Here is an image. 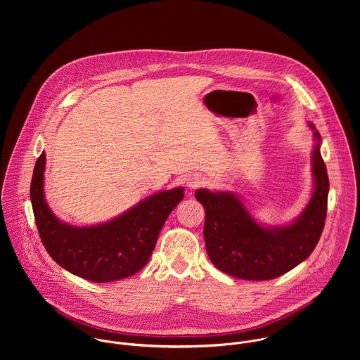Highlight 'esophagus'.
<instances>
[{
	"mask_svg": "<svg viewBox=\"0 0 360 360\" xmlns=\"http://www.w3.org/2000/svg\"><path fill=\"white\" fill-rule=\"evenodd\" d=\"M205 184V177L201 176V174H191L188 179H187V187L190 190H195V188H200Z\"/></svg>",
	"mask_w": 360,
	"mask_h": 360,
	"instance_id": "obj_1",
	"label": "esophagus"
}]
</instances>
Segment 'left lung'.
<instances>
[{"instance_id": "1", "label": "left lung", "mask_w": 360, "mask_h": 360, "mask_svg": "<svg viewBox=\"0 0 360 360\" xmlns=\"http://www.w3.org/2000/svg\"><path fill=\"white\" fill-rule=\"evenodd\" d=\"M309 126L314 129L311 123ZM313 136V194L304 212L290 224L264 227L236 194L212 193L206 188L195 191V198L205 207L206 252L220 271L243 280H271L285 274L313 252L324 227L330 188L320 154L321 137L317 131Z\"/></svg>"}]
</instances>
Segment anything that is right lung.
Returning <instances> with one entry per match:
<instances>
[{
    "mask_svg": "<svg viewBox=\"0 0 360 360\" xmlns=\"http://www.w3.org/2000/svg\"><path fill=\"white\" fill-rule=\"evenodd\" d=\"M46 154L39 156L30 200L40 238L50 257L75 276L109 283L140 271L153 255L170 212L184 198L183 187L156 193L120 216L96 226L60 221L44 198Z\"/></svg>",
    "mask_w": 360,
    "mask_h": 360,
    "instance_id": "right-lung-1",
    "label": "right lung"
}]
</instances>
